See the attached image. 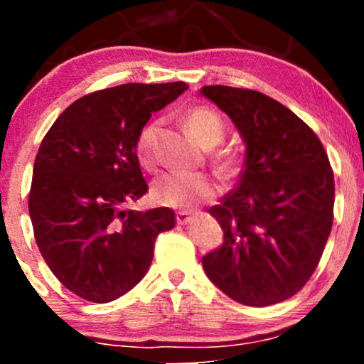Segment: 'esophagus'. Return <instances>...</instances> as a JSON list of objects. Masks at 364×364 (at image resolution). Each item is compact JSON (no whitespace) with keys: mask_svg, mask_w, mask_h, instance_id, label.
<instances>
[{"mask_svg":"<svg viewBox=\"0 0 364 364\" xmlns=\"http://www.w3.org/2000/svg\"><path fill=\"white\" fill-rule=\"evenodd\" d=\"M191 219H193V215H191L190 212H185V210L179 212V214L176 215V220H178V224H179V225H185V224H188V223H190Z\"/></svg>","mask_w":364,"mask_h":364,"instance_id":"esophagus-1","label":"esophagus"}]
</instances>
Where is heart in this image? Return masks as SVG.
Here are the masks:
<instances>
[{"mask_svg": "<svg viewBox=\"0 0 364 364\" xmlns=\"http://www.w3.org/2000/svg\"><path fill=\"white\" fill-rule=\"evenodd\" d=\"M186 127L191 135L205 147L223 141L225 135L224 121L210 107H193L186 112ZM159 123L150 121L140 129L136 136L135 149L141 162L150 164L154 159V145H156ZM241 157L236 152H223L217 156V168L224 176H236L240 173ZM220 193L219 183L203 173H168L156 179L152 185V196L157 203L173 208H191L200 203L214 200Z\"/></svg>", "mask_w": 364, "mask_h": 364, "instance_id": "heart-1", "label": "heart"}]
</instances>
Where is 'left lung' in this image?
Wrapping results in <instances>:
<instances>
[{
  "label": "left lung",
  "instance_id": "8db88e82",
  "mask_svg": "<svg viewBox=\"0 0 364 364\" xmlns=\"http://www.w3.org/2000/svg\"><path fill=\"white\" fill-rule=\"evenodd\" d=\"M202 94L246 141L237 186L208 210L224 229V243L202 258L203 269L237 303H281L310 281L332 231L328 156L301 118L262 92L207 85Z\"/></svg>",
  "mask_w": 364,
  "mask_h": 364
}]
</instances>
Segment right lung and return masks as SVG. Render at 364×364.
Listing matches in <instances>:
<instances>
[{
  "mask_svg": "<svg viewBox=\"0 0 364 364\" xmlns=\"http://www.w3.org/2000/svg\"><path fill=\"white\" fill-rule=\"evenodd\" d=\"M185 82L124 83L83 95L41 141L28 191L39 252L56 279L90 303H109L139 284L161 232L176 225L168 207L128 205L149 191L135 141L154 111Z\"/></svg>",
  "mask_w": 364,
  "mask_h": 364,
  "instance_id": "add662e5",
  "label": "right lung"
}]
</instances>
